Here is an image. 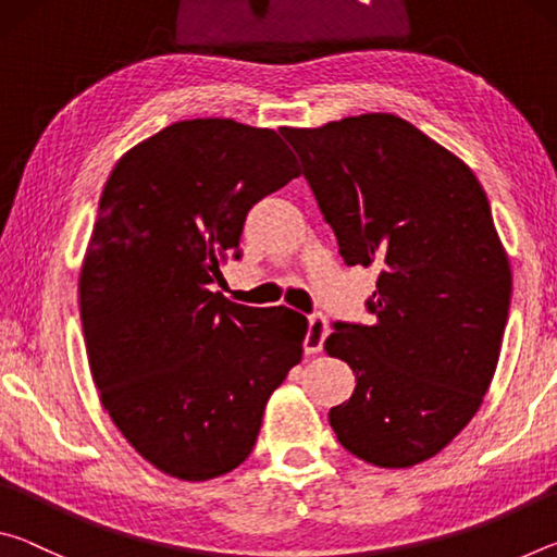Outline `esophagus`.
I'll list each match as a JSON object with an SVG mask.
<instances>
[{
	"label": "esophagus",
	"mask_w": 557,
	"mask_h": 557,
	"mask_svg": "<svg viewBox=\"0 0 557 557\" xmlns=\"http://www.w3.org/2000/svg\"><path fill=\"white\" fill-rule=\"evenodd\" d=\"M329 334L326 329V319L322 312L309 314V326H307V336H305V354H319L324 346V338Z\"/></svg>",
	"instance_id": "obj_1"
}]
</instances>
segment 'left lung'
Masks as SVG:
<instances>
[{
    "label": "left lung",
    "instance_id": "1",
    "mask_svg": "<svg viewBox=\"0 0 557 557\" xmlns=\"http://www.w3.org/2000/svg\"><path fill=\"white\" fill-rule=\"evenodd\" d=\"M348 268L379 265L371 324L334 322L324 348L354 395L329 410L336 440L375 467L447 447L494 379L511 268L471 169L395 115L285 127Z\"/></svg>",
    "mask_w": 557,
    "mask_h": 557
}]
</instances>
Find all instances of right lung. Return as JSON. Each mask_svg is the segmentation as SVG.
Returning a JSON list of instances; mask_svg holds the SVG:
<instances>
[{
  "mask_svg": "<svg viewBox=\"0 0 557 557\" xmlns=\"http://www.w3.org/2000/svg\"><path fill=\"white\" fill-rule=\"evenodd\" d=\"M299 174L275 129L186 120L112 169L81 268L90 373L149 465L203 482L256 447L272 391L301 361L307 319L211 285L240 258L252 206Z\"/></svg>",
  "mask_w": 557,
  "mask_h": 557,
  "instance_id": "obj_1",
  "label": "right lung"
}]
</instances>
